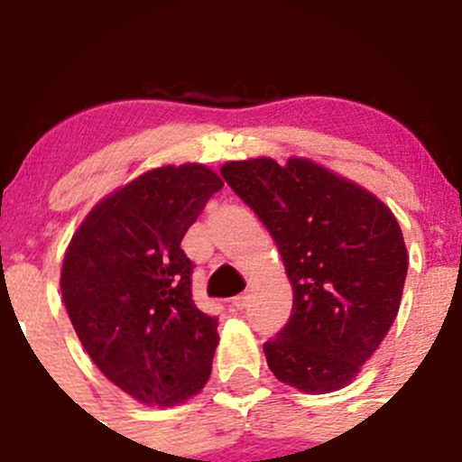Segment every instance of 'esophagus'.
<instances>
[{"mask_svg": "<svg viewBox=\"0 0 462 462\" xmlns=\"http://www.w3.org/2000/svg\"><path fill=\"white\" fill-rule=\"evenodd\" d=\"M247 303H250V294H239L232 299V305H235L236 310H245Z\"/></svg>", "mask_w": 462, "mask_h": 462, "instance_id": "obj_1", "label": "esophagus"}]
</instances>
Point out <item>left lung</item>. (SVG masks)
<instances>
[{
	"label": "left lung",
	"instance_id": "8db88e82",
	"mask_svg": "<svg viewBox=\"0 0 462 462\" xmlns=\"http://www.w3.org/2000/svg\"><path fill=\"white\" fill-rule=\"evenodd\" d=\"M221 177L283 256L292 314L265 343L270 370L308 394L346 387L390 332L407 276L385 203L310 159L230 162Z\"/></svg>",
	"mask_w": 462,
	"mask_h": 462
}]
</instances>
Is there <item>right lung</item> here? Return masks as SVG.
Returning a JSON list of instances; mask_svg holds the SVG:
<instances>
[{
	"label": "right lung",
	"instance_id": "right-lung-1",
	"mask_svg": "<svg viewBox=\"0 0 462 462\" xmlns=\"http://www.w3.org/2000/svg\"><path fill=\"white\" fill-rule=\"evenodd\" d=\"M221 188L201 163L150 170L97 203L66 250L61 296L81 346L145 405H177L210 378L218 323L194 305L181 239Z\"/></svg>",
	"mask_w": 462,
	"mask_h": 462
}]
</instances>
